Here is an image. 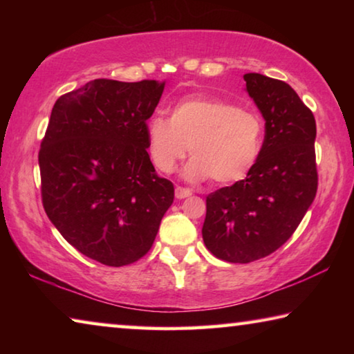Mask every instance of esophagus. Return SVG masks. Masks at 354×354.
<instances>
[{"mask_svg": "<svg viewBox=\"0 0 354 354\" xmlns=\"http://www.w3.org/2000/svg\"><path fill=\"white\" fill-rule=\"evenodd\" d=\"M192 195V190L187 187H181V185H178L175 189V196L178 200H183V198H187V196Z\"/></svg>", "mask_w": 354, "mask_h": 354, "instance_id": "esophagus-1", "label": "esophagus"}]
</instances>
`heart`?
<instances>
[{
	"label": "heart",
	"instance_id": "1",
	"mask_svg": "<svg viewBox=\"0 0 354 354\" xmlns=\"http://www.w3.org/2000/svg\"><path fill=\"white\" fill-rule=\"evenodd\" d=\"M148 153L160 173H173L187 151L192 181L211 178L227 184L245 176L262 145V120L230 101L187 97L171 107L170 118L154 115L145 124Z\"/></svg>",
	"mask_w": 354,
	"mask_h": 354
}]
</instances>
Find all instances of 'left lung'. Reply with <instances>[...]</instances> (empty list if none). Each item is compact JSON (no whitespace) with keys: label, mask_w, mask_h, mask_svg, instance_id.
<instances>
[{"label":"left lung","mask_w":354,"mask_h":354,"mask_svg":"<svg viewBox=\"0 0 354 354\" xmlns=\"http://www.w3.org/2000/svg\"><path fill=\"white\" fill-rule=\"evenodd\" d=\"M266 118V137L245 179L206 196L203 241L221 261L248 263L289 241L319 185L315 118L289 84L243 75Z\"/></svg>","instance_id":"8db88e82"}]
</instances>
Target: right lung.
<instances>
[{
    "instance_id": "obj_1",
    "label": "right lung",
    "mask_w": 354,
    "mask_h": 354,
    "mask_svg": "<svg viewBox=\"0 0 354 354\" xmlns=\"http://www.w3.org/2000/svg\"><path fill=\"white\" fill-rule=\"evenodd\" d=\"M165 84L93 80L59 97L40 143L44 209L62 237L109 267L153 247L175 198L147 151V120Z\"/></svg>"
}]
</instances>
